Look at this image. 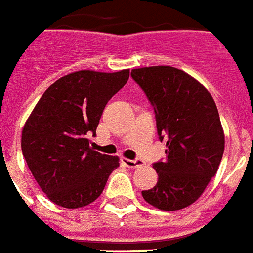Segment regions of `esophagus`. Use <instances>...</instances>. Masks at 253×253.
<instances>
[{
	"mask_svg": "<svg viewBox=\"0 0 253 253\" xmlns=\"http://www.w3.org/2000/svg\"><path fill=\"white\" fill-rule=\"evenodd\" d=\"M122 162L126 165L127 168H138L143 164L141 160H128V158H122Z\"/></svg>",
	"mask_w": 253,
	"mask_h": 253,
	"instance_id": "esophagus-1",
	"label": "esophagus"
}]
</instances>
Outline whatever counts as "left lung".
Wrapping results in <instances>:
<instances>
[{
    "instance_id": "8db88e82",
    "label": "left lung",
    "mask_w": 253,
    "mask_h": 253,
    "mask_svg": "<svg viewBox=\"0 0 253 253\" xmlns=\"http://www.w3.org/2000/svg\"><path fill=\"white\" fill-rule=\"evenodd\" d=\"M154 108L166 160L155 162L158 182L143 190L147 203L161 211L192 205L214 177L224 153V131L212 95L184 71L169 65L131 71Z\"/></svg>"
}]
</instances>
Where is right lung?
I'll use <instances>...</instances> for the list:
<instances>
[{
    "instance_id": "1",
    "label": "right lung",
    "mask_w": 253,
    "mask_h": 253,
    "mask_svg": "<svg viewBox=\"0 0 253 253\" xmlns=\"http://www.w3.org/2000/svg\"><path fill=\"white\" fill-rule=\"evenodd\" d=\"M128 69L65 75L42 93L22 128L28 168L52 203L75 209L102 194L119 158L91 147L103 110L127 83Z\"/></svg>"
}]
</instances>
